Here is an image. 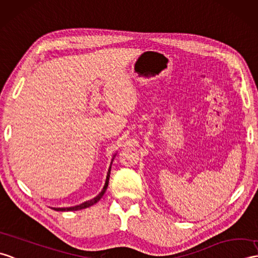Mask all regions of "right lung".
<instances>
[{
	"label": "right lung",
	"mask_w": 258,
	"mask_h": 258,
	"mask_svg": "<svg viewBox=\"0 0 258 258\" xmlns=\"http://www.w3.org/2000/svg\"><path fill=\"white\" fill-rule=\"evenodd\" d=\"M112 161H113V159H112ZM111 165H112V163H111ZM110 173H111V166H110L109 170H107V175H106V179H105V183H104L103 189H102L101 192H100L97 197L93 198L92 200L87 201V202H85V203H82V205L76 206V207H70V208H53V210H56V211H62V212H63V211H77V210H82V209H86V208H89V207L93 206L94 203H97V202L101 199V198L103 197V195H104V192H105V190H106V188H107V184H109Z\"/></svg>",
	"instance_id": "1"
}]
</instances>
